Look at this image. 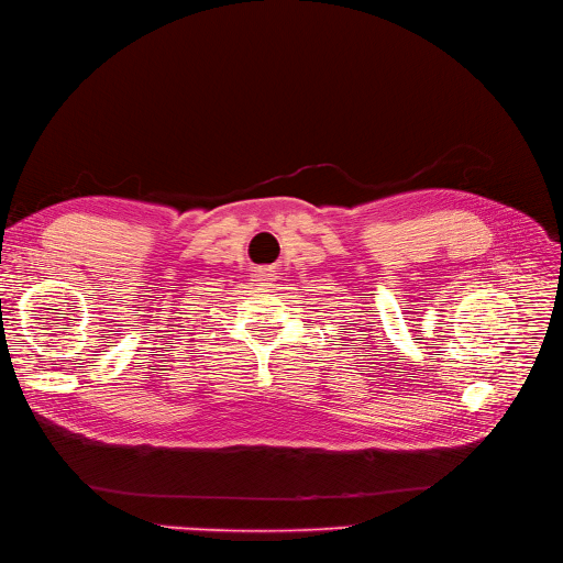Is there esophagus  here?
<instances>
[{
	"label": "esophagus",
	"mask_w": 563,
	"mask_h": 563,
	"mask_svg": "<svg viewBox=\"0 0 563 563\" xmlns=\"http://www.w3.org/2000/svg\"><path fill=\"white\" fill-rule=\"evenodd\" d=\"M275 279H277V273L273 271V267H261V271H256V282L261 286H271Z\"/></svg>",
	"instance_id": "34e87169"
}]
</instances>
